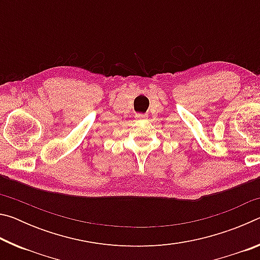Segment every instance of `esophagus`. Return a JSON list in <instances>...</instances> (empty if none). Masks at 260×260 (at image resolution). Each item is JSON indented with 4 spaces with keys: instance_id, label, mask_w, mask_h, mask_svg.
<instances>
[{
    "instance_id": "obj_1",
    "label": "esophagus",
    "mask_w": 260,
    "mask_h": 260,
    "mask_svg": "<svg viewBox=\"0 0 260 260\" xmlns=\"http://www.w3.org/2000/svg\"><path fill=\"white\" fill-rule=\"evenodd\" d=\"M135 118H136V119H147L148 114H146V113H136Z\"/></svg>"
}]
</instances>
